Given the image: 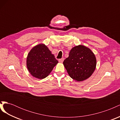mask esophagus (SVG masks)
<instances>
[{
    "instance_id": "obj_1",
    "label": "esophagus",
    "mask_w": 120,
    "mask_h": 120,
    "mask_svg": "<svg viewBox=\"0 0 120 120\" xmlns=\"http://www.w3.org/2000/svg\"><path fill=\"white\" fill-rule=\"evenodd\" d=\"M64 58H61V59H60V60H59V63H63V62L64 61Z\"/></svg>"
}]
</instances>
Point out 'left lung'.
<instances>
[{"label": "left lung", "mask_w": 120, "mask_h": 120, "mask_svg": "<svg viewBox=\"0 0 120 120\" xmlns=\"http://www.w3.org/2000/svg\"><path fill=\"white\" fill-rule=\"evenodd\" d=\"M63 64L71 78L81 82L92 75L95 70L97 60L89 48L79 45L72 48Z\"/></svg>", "instance_id": "obj_1"}]
</instances>
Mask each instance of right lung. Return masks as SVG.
<instances>
[{"instance_id": "obj_1", "label": "right lung", "mask_w": 120, "mask_h": 120, "mask_svg": "<svg viewBox=\"0 0 120 120\" xmlns=\"http://www.w3.org/2000/svg\"><path fill=\"white\" fill-rule=\"evenodd\" d=\"M59 63L45 45L39 44L28 53L26 66L33 77L39 79L47 77Z\"/></svg>"}]
</instances>
